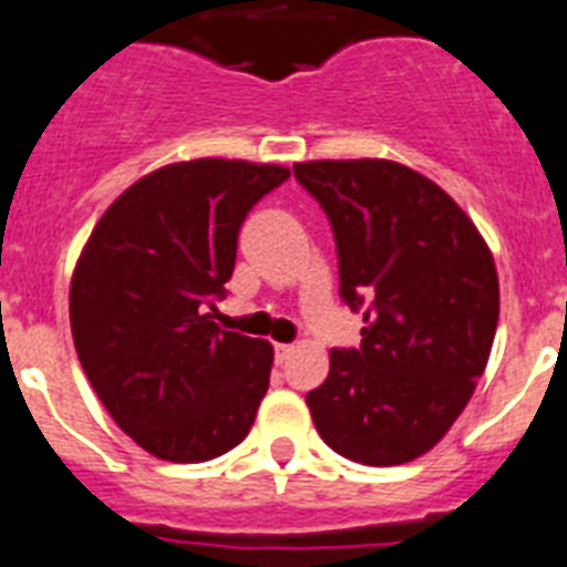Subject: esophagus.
<instances>
[{
  "label": "esophagus",
  "mask_w": 567,
  "mask_h": 567,
  "mask_svg": "<svg viewBox=\"0 0 567 567\" xmlns=\"http://www.w3.org/2000/svg\"><path fill=\"white\" fill-rule=\"evenodd\" d=\"M274 354H276V363L282 365L285 360H288V357L293 354V346H285V342H279V346H276V349H274Z\"/></svg>",
  "instance_id": "obj_1"
}]
</instances>
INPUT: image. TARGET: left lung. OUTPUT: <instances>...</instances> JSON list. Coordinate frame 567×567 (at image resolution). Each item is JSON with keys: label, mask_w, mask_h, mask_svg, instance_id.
<instances>
[{"label": "left lung", "mask_w": 567, "mask_h": 567, "mask_svg": "<svg viewBox=\"0 0 567 567\" xmlns=\"http://www.w3.org/2000/svg\"><path fill=\"white\" fill-rule=\"evenodd\" d=\"M293 178L331 221L340 297L365 322L360 349L331 351L326 383L306 394L313 426L342 458L406 464L484 374L498 326L489 247L444 189L394 161H308Z\"/></svg>", "instance_id": "left-lung-1"}]
</instances>
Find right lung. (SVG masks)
I'll list each match as a JSON object with an SVG mask.
<instances>
[{
    "label": "right lung",
    "instance_id": "obj_1",
    "mask_svg": "<svg viewBox=\"0 0 567 567\" xmlns=\"http://www.w3.org/2000/svg\"><path fill=\"white\" fill-rule=\"evenodd\" d=\"M274 164L202 158L155 169L103 213L71 279V334L109 415L178 464L245 441L274 349L213 322L241 221L288 181Z\"/></svg>",
    "mask_w": 567,
    "mask_h": 567
}]
</instances>
